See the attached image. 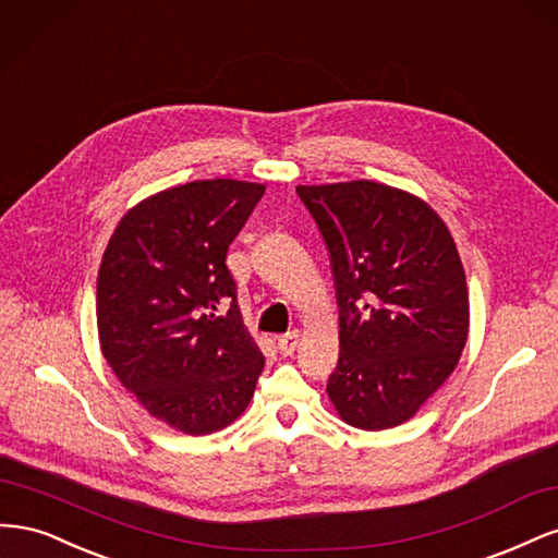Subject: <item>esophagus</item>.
I'll use <instances>...</instances> for the list:
<instances>
[{"instance_id":"34e87169","label":"esophagus","mask_w":558,"mask_h":558,"mask_svg":"<svg viewBox=\"0 0 558 558\" xmlns=\"http://www.w3.org/2000/svg\"><path fill=\"white\" fill-rule=\"evenodd\" d=\"M298 342H300L298 330H291V332H286V335L279 337L277 349H279V353H283V356H291V353L298 349Z\"/></svg>"}]
</instances>
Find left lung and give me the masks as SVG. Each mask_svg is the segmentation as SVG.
<instances>
[{
    "mask_svg": "<svg viewBox=\"0 0 558 558\" xmlns=\"http://www.w3.org/2000/svg\"><path fill=\"white\" fill-rule=\"evenodd\" d=\"M330 253L340 359L328 396L349 426L404 424L453 373L470 302L459 251L424 199L375 181L298 185Z\"/></svg>",
    "mask_w": 558,
    "mask_h": 558,
    "instance_id": "left-lung-1",
    "label": "left lung"
}]
</instances>
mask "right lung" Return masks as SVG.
<instances>
[{
  "label": "right lung",
  "mask_w": 558,
  "mask_h": 558,
  "mask_svg": "<svg viewBox=\"0 0 558 558\" xmlns=\"http://www.w3.org/2000/svg\"><path fill=\"white\" fill-rule=\"evenodd\" d=\"M263 193L234 179L162 191L121 218L99 265L105 359L150 416L181 433L230 426L263 373L226 265Z\"/></svg>",
  "instance_id": "add662e5"
}]
</instances>
